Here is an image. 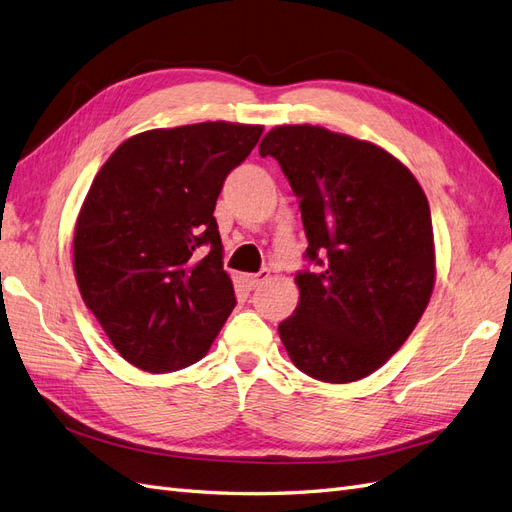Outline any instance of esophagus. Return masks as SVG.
I'll return each mask as SVG.
<instances>
[{"label": "esophagus", "instance_id": "34e87169", "mask_svg": "<svg viewBox=\"0 0 512 512\" xmlns=\"http://www.w3.org/2000/svg\"><path fill=\"white\" fill-rule=\"evenodd\" d=\"M265 280H269V269H260L258 273H247L245 275V284L250 288H258Z\"/></svg>", "mask_w": 512, "mask_h": 512}]
</instances>
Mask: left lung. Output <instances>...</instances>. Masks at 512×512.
Returning <instances> with one entry per match:
<instances>
[{"mask_svg":"<svg viewBox=\"0 0 512 512\" xmlns=\"http://www.w3.org/2000/svg\"><path fill=\"white\" fill-rule=\"evenodd\" d=\"M299 198L306 258L299 303L278 331L301 372L351 383L403 347L435 284L431 209L388 150L312 124H282L260 142Z\"/></svg>","mask_w":512,"mask_h":512,"instance_id":"1","label":"left lung"}]
</instances>
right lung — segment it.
I'll use <instances>...</instances> for the list:
<instances>
[{
  "instance_id": "right-lung-1",
  "label": "right lung",
  "mask_w": 512,
  "mask_h": 512,
  "mask_svg": "<svg viewBox=\"0 0 512 512\" xmlns=\"http://www.w3.org/2000/svg\"><path fill=\"white\" fill-rule=\"evenodd\" d=\"M260 135V124L224 120L144 131L96 174L75 224V278L129 364L181 370L224 327L237 299L215 202ZM204 246L210 254L202 257Z\"/></svg>"
}]
</instances>
